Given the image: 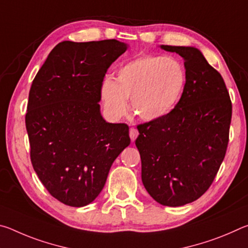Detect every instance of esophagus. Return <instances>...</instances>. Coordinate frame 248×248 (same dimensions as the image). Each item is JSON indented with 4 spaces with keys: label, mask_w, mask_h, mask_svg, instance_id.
<instances>
[{
    "label": "esophagus",
    "mask_w": 248,
    "mask_h": 248,
    "mask_svg": "<svg viewBox=\"0 0 248 248\" xmlns=\"http://www.w3.org/2000/svg\"><path fill=\"white\" fill-rule=\"evenodd\" d=\"M130 139H131V141L133 142L134 140L137 139V137L139 136V132H138V130L137 129H134V128H131L130 129Z\"/></svg>",
    "instance_id": "1"
}]
</instances>
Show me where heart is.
Returning <instances> with one entry per match:
<instances>
[{
  "instance_id": "heart-1",
  "label": "heart",
  "mask_w": 248,
  "mask_h": 248,
  "mask_svg": "<svg viewBox=\"0 0 248 248\" xmlns=\"http://www.w3.org/2000/svg\"><path fill=\"white\" fill-rule=\"evenodd\" d=\"M186 85V72L177 60L144 54L128 61L117 71L115 81L104 79L100 86L104 106L114 118L131 108L141 119L153 121L170 114L178 104Z\"/></svg>"
}]
</instances>
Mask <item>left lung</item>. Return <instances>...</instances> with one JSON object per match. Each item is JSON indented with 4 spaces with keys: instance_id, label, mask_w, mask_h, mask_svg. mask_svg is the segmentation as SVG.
Wrapping results in <instances>:
<instances>
[{
    "instance_id": "1",
    "label": "left lung",
    "mask_w": 248,
    "mask_h": 248,
    "mask_svg": "<svg viewBox=\"0 0 248 248\" xmlns=\"http://www.w3.org/2000/svg\"><path fill=\"white\" fill-rule=\"evenodd\" d=\"M161 48L184 59L186 85L169 115L138 125L136 145L146 191L158 203L180 207L209 189L223 162L232 103L223 78L199 49Z\"/></svg>"
}]
</instances>
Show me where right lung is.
<instances>
[{"mask_svg": "<svg viewBox=\"0 0 248 248\" xmlns=\"http://www.w3.org/2000/svg\"><path fill=\"white\" fill-rule=\"evenodd\" d=\"M128 45L116 39L62 41L33 78L25 117L31 159L50 195L84 207L103 190L109 170L130 144L125 124L100 114V86Z\"/></svg>", "mask_w": 248, "mask_h": 248, "instance_id": "right-lung-1", "label": "right lung"}]
</instances>
